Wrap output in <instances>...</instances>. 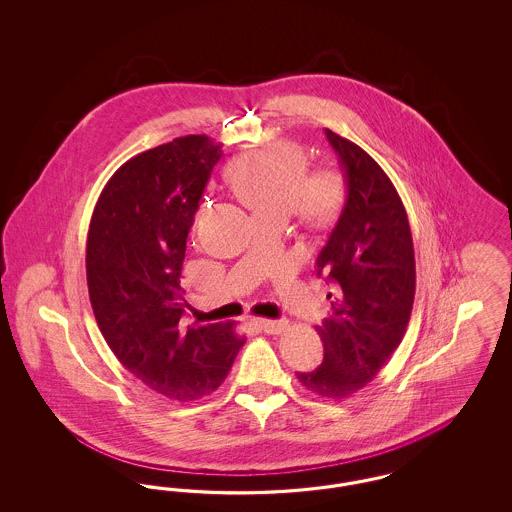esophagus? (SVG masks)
<instances>
[{"label":"esophagus","instance_id":"esophagus-1","mask_svg":"<svg viewBox=\"0 0 512 512\" xmlns=\"http://www.w3.org/2000/svg\"><path fill=\"white\" fill-rule=\"evenodd\" d=\"M255 322L267 334H282L288 328V320H284V318H276V320H272V318H257Z\"/></svg>","mask_w":512,"mask_h":512}]
</instances>
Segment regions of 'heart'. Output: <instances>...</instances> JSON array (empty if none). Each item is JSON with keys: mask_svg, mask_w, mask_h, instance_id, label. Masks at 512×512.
Returning a JSON list of instances; mask_svg holds the SVG:
<instances>
[{"mask_svg": "<svg viewBox=\"0 0 512 512\" xmlns=\"http://www.w3.org/2000/svg\"><path fill=\"white\" fill-rule=\"evenodd\" d=\"M307 165L303 147L282 140L238 155L228 165L226 178L257 217L295 211L301 219L320 224L340 213L347 180L336 167L307 172Z\"/></svg>", "mask_w": 512, "mask_h": 512, "instance_id": "obj_1", "label": "heart"}]
</instances>
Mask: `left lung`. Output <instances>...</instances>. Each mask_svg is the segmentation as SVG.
<instances>
[{"label":"left lung","mask_w":512,"mask_h":512,"mask_svg":"<svg viewBox=\"0 0 512 512\" xmlns=\"http://www.w3.org/2000/svg\"><path fill=\"white\" fill-rule=\"evenodd\" d=\"M347 180V199L317 272L336 286L332 317L317 326L324 361L297 372L307 390L345 399L390 361L413 311L414 249L403 201L365 149L326 128ZM332 293H328V299Z\"/></svg>","instance_id":"1"}]
</instances>
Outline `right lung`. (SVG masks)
Here are the masks:
<instances>
[{
	"label": "right lung",
	"mask_w": 512,
	"mask_h": 512,
	"mask_svg": "<svg viewBox=\"0 0 512 512\" xmlns=\"http://www.w3.org/2000/svg\"><path fill=\"white\" fill-rule=\"evenodd\" d=\"M220 157L205 134L132 157L105 184L88 230L86 278L103 338L128 372L176 401L217 390L245 343L236 322L184 318L186 238Z\"/></svg>",
	"instance_id": "1"
}]
</instances>
